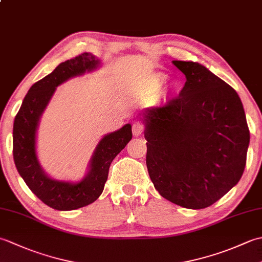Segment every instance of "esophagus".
Instances as JSON below:
<instances>
[{
    "label": "esophagus",
    "mask_w": 262,
    "mask_h": 262,
    "mask_svg": "<svg viewBox=\"0 0 262 262\" xmlns=\"http://www.w3.org/2000/svg\"><path fill=\"white\" fill-rule=\"evenodd\" d=\"M144 129H145V125L142 121H136L133 124V134H134V136H141Z\"/></svg>",
    "instance_id": "1"
}]
</instances>
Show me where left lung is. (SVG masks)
Masks as SVG:
<instances>
[{
    "mask_svg": "<svg viewBox=\"0 0 262 262\" xmlns=\"http://www.w3.org/2000/svg\"><path fill=\"white\" fill-rule=\"evenodd\" d=\"M172 63L187 81L177 97L142 115L147 171L161 196L202 209L241 179L250 130L234 89L198 63Z\"/></svg>",
    "mask_w": 262,
    "mask_h": 262,
    "instance_id": "left-lung-1",
    "label": "left lung"
}]
</instances>
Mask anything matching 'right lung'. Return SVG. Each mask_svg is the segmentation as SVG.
Listing matches in <instances>:
<instances>
[{
    "label": "right lung",
    "instance_id": "right-lung-1",
    "mask_svg": "<svg viewBox=\"0 0 262 262\" xmlns=\"http://www.w3.org/2000/svg\"><path fill=\"white\" fill-rule=\"evenodd\" d=\"M98 59L91 54L60 63L51 74L36 82L25 97L13 124V159L16 170L27 186L49 207L57 210H73L92 204L102 193L108 179L109 168L127 143L132 140V126L105 135L96 148L89 174L81 182L53 180L43 173L36 155V132L42 111L51 100L55 88L72 76L96 69Z\"/></svg>",
    "mask_w": 262,
    "mask_h": 262
}]
</instances>
